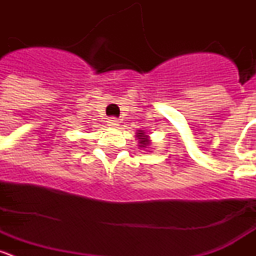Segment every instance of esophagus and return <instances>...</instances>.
Instances as JSON below:
<instances>
[{
  "label": "esophagus",
  "instance_id": "esophagus-1",
  "mask_svg": "<svg viewBox=\"0 0 256 256\" xmlns=\"http://www.w3.org/2000/svg\"><path fill=\"white\" fill-rule=\"evenodd\" d=\"M108 126H112V128H118L119 122H118V119H115V118H110V119L108 120Z\"/></svg>",
  "mask_w": 256,
  "mask_h": 256
}]
</instances>
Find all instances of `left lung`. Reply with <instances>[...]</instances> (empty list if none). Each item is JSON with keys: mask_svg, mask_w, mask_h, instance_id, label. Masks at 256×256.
Here are the masks:
<instances>
[{"mask_svg": "<svg viewBox=\"0 0 256 256\" xmlns=\"http://www.w3.org/2000/svg\"><path fill=\"white\" fill-rule=\"evenodd\" d=\"M136 138H137V141H138V148H142V150H146L148 151V152H151V140L150 137H148V134H146V132L144 130H137L136 132Z\"/></svg>", "mask_w": 256, "mask_h": 256, "instance_id": "8db88e82", "label": "left lung"}]
</instances>
